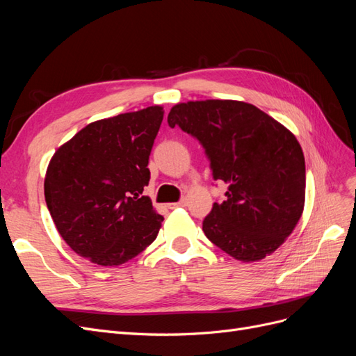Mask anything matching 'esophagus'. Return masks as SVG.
Listing matches in <instances>:
<instances>
[{"label":"esophagus","instance_id":"1","mask_svg":"<svg viewBox=\"0 0 356 356\" xmlns=\"http://www.w3.org/2000/svg\"><path fill=\"white\" fill-rule=\"evenodd\" d=\"M187 204V199H181L179 202H175V203H170L169 208H179V207H186Z\"/></svg>","mask_w":356,"mask_h":356}]
</instances>
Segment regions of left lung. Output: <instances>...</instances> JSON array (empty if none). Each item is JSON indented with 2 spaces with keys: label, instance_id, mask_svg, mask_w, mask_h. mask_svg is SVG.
I'll use <instances>...</instances> for the list:
<instances>
[{
  "label": "left lung",
  "instance_id": "obj_1",
  "mask_svg": "<svg viewBox=\"0 0 356 356\" xmlns=\"http://www.w3.org/2000/svg\"><path fill=\"white\" fill-rule=\"evenodd\" d=\"M168 123L199 139L213 179L227 184V199L203 220L207 238L243 263L275 252L305 208V156L294 134L255 105L232 99L177 104Z\"/></svg>",
  "mask_w": 356,
  "mask_h": 356
}]
</instances>
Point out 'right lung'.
Masks as SVG:
<instances>
[{"mask_svg":"<svg viewBox=\"0 0 356 356\" xmlns=\"http://www.w3.org/2000/svg\"><path fill=\"white\" fill-rule=\"evenodd\" d=\"M163 114L153 105L93 122L50 159L44 196L53 222L90 263L124 264L157 238L163 217L143 191Z\"/></svg>","mask_w":356,"mask_h":356,"instance_id":"add662e5","label":"right lung"}]
</instances>
